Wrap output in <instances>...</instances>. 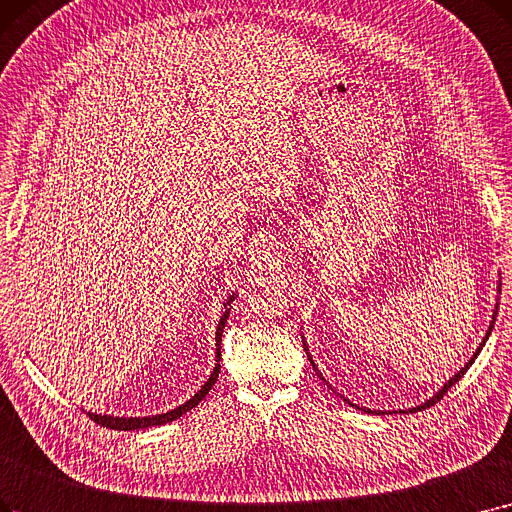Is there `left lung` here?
<instances>
[{"label": "left lung", "mask_w": 512, "mask_h": 512, "mask_svg": "<svg viewBox=\"0 0 512 512\" xmlns=\"http://www.w3.org/2000/svg\"><path fill=\"white\" fill-rule=\"evenodd\" d=\"M496 314H498V311H496ZM496 314H494V316H496ZM492 328H494V322H492L490 330H487V337H490V332H492ZM487 337H485V339H487ZM485 339H483V343H481V345H485ZM479 351H481V347L477 349V353H475V355H473V358L469 360V364H466V366H464V368H462L460 372H456V374L452 376V379H450V381H448L446 385H443V389H441V391H439L437 395H433V397L429 399V402H425V404H422V406H418V408H412V410H408V412H416V410H422V408H429V406L437 404V402H439V399H441L443 395H446V393H448V389H450L452 385H456V383H458V381L462 379V376H464V372H466V370H469V366H471V364L475 362V358H477V355H479ZM349 404H351V402H349ZM351 406H353V404H351ZM355 408H358V406H355ZM402 412H404V410H402Z\"/></svg>", "instance_id": "obj_1"}]
</instances>
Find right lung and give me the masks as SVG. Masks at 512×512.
I'll use <instances>...</instances> for the list:
<instances>
[{
  "label": "right lung",
  "mask_w": 512,
  "mask_h": 512,
  "mask_svg": "<svg viewBox=\"0 0 512 512\" xmlns=\"http://www.w3.org/2000/svg\"><path fill=\"white\" fill-rule=\"evenodd\" d=\"M230 301H234V295L230 297ZM230 301H228V305H230ZM228 314H230V311L226 309V314L221 316L219 326H217V339H215V341H217V362L221 360V332H224ZM217 376H219V364L215 366V370H213V374H211V379L205 383V387H203L201 391H198V393L190 399V402H186L184 406L175 408V410H171V412H167V414L146 416V418H115V416L90 414V418L96 422V425L106 427V429H115V431H136V429H146V427H154V425H165V422H171V420H175V418H180L182 414H186L188 410H192V408H196L198 404H201V399H205V395H207V393L211 391V387L215 385Z\"/></svg>",
  "instance_id": "1"
}]
</instances>
